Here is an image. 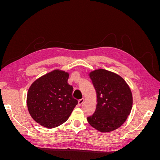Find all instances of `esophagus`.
<instances>
[{
	"label": "esophagus",
	"instance_id": "obj_1",
	"mask_svg": "<svg viewBox=\"0 0 160 160\" xmlns=\"http://www.w3.org/2000/svg\"><path fill=\"white\" fill-rule=\"evenodd\" d=\"M83 101H84V99H79V100L78 101V105H81L82 103H83Z\"/></svg>",
	"mask_w": 160,
	"mask_h": 160
}]
</instances>
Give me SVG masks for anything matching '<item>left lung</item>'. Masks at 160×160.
<instances>
[{
	"mask_svg": "<svg viewBox=\"0 0 160 160\" xmlns=\"http://www.w3.org/2000/svg\"><path fill=\"white\" fill-rule=\"evenodd\" d=\"M89 77L96 91L97 105L94 113L87 118L88 123L101 132L118 129L132 108L129 85L119 75L103 69L91 71Z\"/></svg>",
	"mask_w": 160,
	"mask_h": 160,
	"instance_id": "obj_1",
	"label": "left lung"
}]
</instances>
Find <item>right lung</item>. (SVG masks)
<instances>
[{
  "label": "right lung",
  "instance_id": "right-lung-1",
  "mask_svg": "<svg viewBox=\"0 0 160 160\" xmlns=\"http://www.w3.org/2000/svg\"><path fill=\"white\" fill-rule=\"evenodd\" d=\"M69 73L56 69L37 79L28 89L27 104L32 118L42 126L54 128L65 123L78 103L72 98Z\"/></svg>",
  "mask_w": 160,
  "mask_h": 160
}]
</instances>
